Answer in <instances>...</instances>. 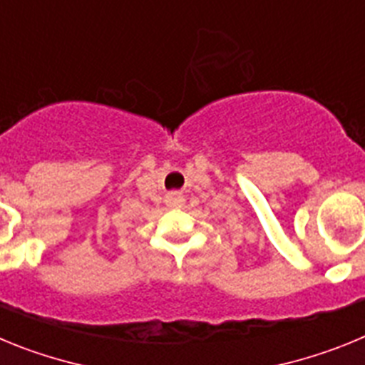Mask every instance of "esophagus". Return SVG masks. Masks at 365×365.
Instances as JSON below:
<instances>
[{
    "mask_svg": "<svg viewBox=\"0 0 365 365\" xmlns=\"http://www.w3.org/2000/svg\"><path fill=\"white\" fill-rule=\"evenodd\" d=\"M186 199L180 195L179 192H172L170 195H168V205L170 206H182L185 205Z\"/></svg>",
    "mask_w": 365,
    "mask_h": 365,
    "instance_id": "34e87169",
    "label": "esophagus"
}]
</instances>
